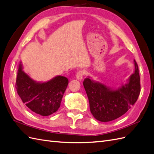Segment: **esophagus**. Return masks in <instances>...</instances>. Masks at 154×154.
I'll return each instance as SVG.
<instances>
[{
  "mask_svg": "<svg viewBox=\"0 0 154 154\" xmlns=\"http://www.w3.org/2000/svg\"><path fill=\"white\" fill-rule=\"evenodd\" d=\"M85 72L83 70L79 71L77 73V75H76L77 79L79 80H81V79H82V78H83V77L85 76Z\"/></svg>",
  "mask_w": 154,
  "mask_h": 154,
  "instance_id": "esophagus-1",
  "label": "esophagus"
}]
</instances>
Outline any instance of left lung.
Returning <instances> with one entry per match:
<instances>
[{
	"mask_svg": "<svg viewBox=\"0 0 154 154\" xmlns=\"http://www.w3.org/2000/svg\"><path fill=\"white\" fill-rule=\"evenodd\" d=\"M135 73L129 82L116 90L95 82L89 78L83 81L88 98L90 112L96 120L107 122L122 116L135 103L140 92L139 68L135 60Z\"/></svg>",
	"mask_w": 154,
	"mask_h": 154,
	"instance_id": "obj_1",
	"label": "left lung"
}]
</instances>
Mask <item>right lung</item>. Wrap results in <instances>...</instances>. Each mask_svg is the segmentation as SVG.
I'll use <instances>...</instances> for the list:
<instances>
[{"label":"right lung","instance_id":"1","mask_svg":"<svg viewBox=\"0 0 154 154\" xmlns=\"http://www.w3.org/2000/svg\"><path fill=\"white\" fill-rule=\"evenodd\" d=\"M68 85V79L63 76L47 82H36L23 72L20 64L15 86L27 107L38 115L47 116L58 111Z\"/></svg>","mask_w":154,"mask_h":154}]
</instances>
